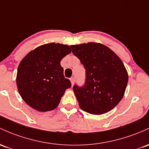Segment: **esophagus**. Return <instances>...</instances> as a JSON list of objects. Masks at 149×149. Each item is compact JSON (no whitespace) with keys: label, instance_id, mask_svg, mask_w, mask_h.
Segmentation results:
<instances>
[{"label":"esophagus","instance_id":"obj_1","mask_svg":"<svg viewBox=\"0 0 149 149\" xmlns=\"http://www.w3.org/2000/svg\"><path fill=\"white\" fill-rule=\"evenodd\" d=\"M71 85L72 86H73V84H74V83H75V78H73V77H72V78H71Z\"/></svg>","mask_w":149,"mask_h":149}]
</instances>
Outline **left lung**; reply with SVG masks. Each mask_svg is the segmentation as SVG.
Segmentation results:
<instances>
[{
  "label": "left lung",
  "instance_id": "1",
  "mask_svg": "<svg viewBox=\"0 0 149 149\" xmlns=\"http://www.w3.org/2000/svg\"><path fill=\"white\" fill-rule=\"evenodd\" d=\"M71 47L86 69L85 84L73 88L80 107L93 114L110 111L122 99L128 83L123 62L102 44L88 42Z\"/></svg>",
  "mask_w": 149,
  "mask_h": 149
}]
</instances>
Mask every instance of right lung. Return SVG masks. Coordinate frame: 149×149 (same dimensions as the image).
<instances>
[{
  "label": "right lung",
  "instance_id": "obj_1",
  "mask_svg": "<svg viewBox=\"0 0 149 149\" xmlns=\"http://www.w3.org/2000/svg\"><path fill=\"white\" fill-rule=\"evenodd\" d=\"M71 52L69 46L49 43L27 54L17 68L19 93L29 106L40 112L54 109L71 81L63 76L61 60Z\"/></svg>",
  "mask_w": 149,
  "mask_h": 149
}]
</instances>
